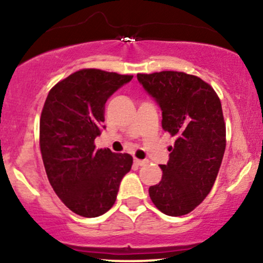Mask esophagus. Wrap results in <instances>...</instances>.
I'll use <instances>...</instances> for the list:
<instances>
[{"instance_id": "esophagus-1", "label": "esophagus", "mask_w": 263, "mask_h": 263, "mask_svg": "<svg viewBox=\"0 0 263 263\" xmlns=\"http://www.w3.org/2000/svg\"><path fill=\"white\" fill-rule=\"evenodd\" d=\"M134 163L136 165H144L147 163L146 159H138V158H135L134 159Z\"/></svg>"}]
</instances>
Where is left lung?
Segmentation results:
<instances>
[{"label": "left lung", "instance_id": "obj_1", "mask_svg": "<svg viewBox=\"0 0 263 263\" xmlns=\"http://www.w3.org/2000/svg\"><path fill=\"white\" fill-rule=\"evenodd\" d=\"M143 89L162 110V127L176 138L162 180L149 186L158 210L182 216L209 194L226 147L221 102L209 84L182 71L137 74Z\"/></svg>", "mask_w": 263, "mask_h": 263}]
</instances>
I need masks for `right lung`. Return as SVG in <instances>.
Masks as SVG:
<instances>
[{"label": "right lung", "instance_id": "obj_1", "mask_svg": "<svg viewBox=\"0 0 263 263\" xmlns=\"http://www.w3.org/2000/svg\"><path fill=\"white\" fill-rule=\"evenodd\" d=\"M134 75L81 69L54 85L39 122V144L50 185L73 213L96 218L112 208L132 156L96 149L105 104Z\"/></svg>", "mask_w": 263, "mask_h": 263}]
</instances>
